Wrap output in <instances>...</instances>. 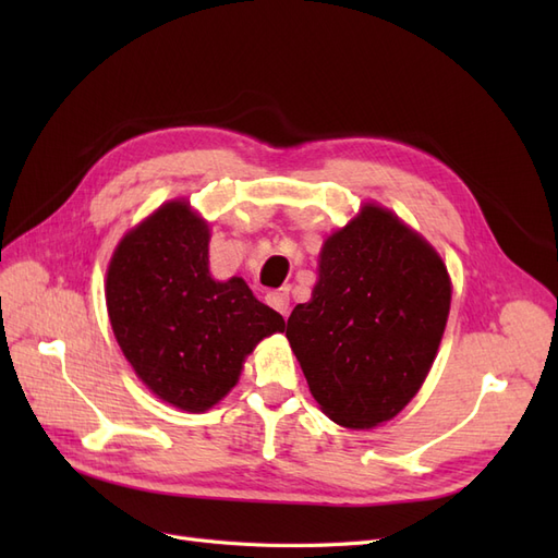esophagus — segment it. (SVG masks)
I'll return each mask as SVG.
<instances>
[{
	"label": "esophagus",
	"mask_w": 558,
	"mask_h": 558,
	"mask_svg": "<svg viewBox=\"0 0 558 558\" xmlns=\"http://www.w3.org/2000/svg\"><path fill=\"white\" fill-rule=\"evenodd\" d=\"M265 300H267V305L272 307V310H277L283 318L289 316V312H291V298H289V293H286V291H275V293H269Z\"/></svg>",
	"instance_id": "obj_1"
}]
</instances>
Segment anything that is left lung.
Listing matches in <instances>:
<instances>
[{
	"mask_svg": "<svg viewBox=\"0 0 558 558\" xmlns=\"http://www.w3.org/2000/svg\"><path fill=\"white\" fill-rule=\"evenodd\" d=\"M449 302L433 246L391 211L363 207L324 244L312 300L286 328L320 410L347 428L393 418L428 375Z\"/></svg>",
	"mask_w": 558,
	"mask_h": 558,
	"instance_id": "8db88e82",
	"label": "left lung"
}]
</instances>
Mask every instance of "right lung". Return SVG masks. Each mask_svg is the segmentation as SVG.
Returning <instances> with one entry per match:
<instances>
[{"label": "right lung", "instance_id": "1", "mask_svg": "<svg viewBox=\"0 0 558 558\" xmlns=\"http://www.w3.org/2000/svg\"><path fill=\"white\" fill-rule=\"evenodd\" d=\"M107 307L134 373L185 412L221 400L238 384L246 353L286 326L244 279H211L209 228L185 202L160 207L118 244Z\"/></svg>", "mask_w": 558, "mask_h": 558}]
</instances>
